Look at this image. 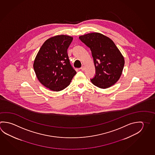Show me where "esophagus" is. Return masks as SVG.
I'll use <instances>...</instances> for the list:
<instances>
[{"instance_id":"esophagus-1","label":"esophagus","mask_w":155,"mask_h":155,"mask_svg":"<svg viewBox=\"0 0 155 155\" xmlns=\"http://www.w3.org/2000/svg\"><path fill=\"white\" fill-rule=\"evenodd\" d=\"M84 69H85V68H84V66H82L81 68V71H84Z\"/></svg>"}]
</instances>
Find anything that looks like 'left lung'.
Returning <instances> with one entry per match:
<instances>
[{"label": "left lung", "instance_id": "left-lung-1", "mask_svg": "<svg viewBox=\"0 0 155 155\" xmlns=\"http://www.w3.org/2000/svg\"><path fill=\"white\" fill-rule=\"evenodd\" d=\"M91 51L96 74L92 84L102 89L113 85L119 79L124 67V57L114 42L102 34L92 33L79 37Z\"/></svg>", "mask_w": 155, "mask_h": 155}]
</instances>
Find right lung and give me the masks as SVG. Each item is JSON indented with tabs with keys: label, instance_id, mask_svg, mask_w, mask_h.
Listing matches in <instances>:
<instances>
[{
	"label": "right lung",
	"instance_id": "add662e5",
	"mask_svg": "<svg viewBox=\"0 0 155 155\" xmlns=\"http://www.w3.org/2000/svg\"><path fill=\"white\" fill-rule=\"evenodd\" d=\"M72 40V37L64 35L49 38L42 45L34 60L33 66L38 81L52 91L64 89L76 74L67 53Z\"/></svg>",
	"mask_w": 155,
	"mask_h": 155
}]
</instances>
